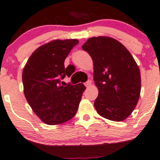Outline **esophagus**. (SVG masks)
I'll return each mask as SVG.
<instances>
[{"instance_id":"1","label":"esophagus","mask_w":160,"mask_h":160,"mask_svg":"<svg viewBox=\"0 0 160 160\" xmlns=\"http://www.w3.org/2000/svg\"><path fill=\"white\" fill-rule=\"evenodd\" d=\"M91 85H92V80H88L87 82H86V83H85V86H86V87L87 88H88V87H90Z\"/></svg>"}]
</instances>
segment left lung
<instances>
[{"instance_id":"8db88e82","label":"left lung","mask_w":160,"mask_h":160,"mask_svg":"<svg viewBox=\"0 0 160 160\" xmlns=\"http://www.w3.org/2000/svg\"><path fill=\"white\" fill-rule=\"evenodd\" d=\"M94 65V81L98 95L94 102L98 114L121 122L133 111L141 94V72L120 42L107 36L92 37L82 46Z\"/></svg>"}]
</instances>
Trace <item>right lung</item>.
<instances>
[{
  "label": "right lung",
  "mask_w": 160,
  "mask_h": 160,
  "mask_svg": "<svg viewBox=\"0 0 160 160\" xmlns=\"http://www.w3.org/2000/svg\"><path fill=\"white\" fill-rule=\"evenodd\" d=\"M77 39L53 40L33 52L23 70V93L35 114L47 125H58L75 116L86 87L62 82L73 72L65 60ZM66 86H65L64 85Z\"/></svg>",
  "instance_id": "add662e5"
}]
</instances>
